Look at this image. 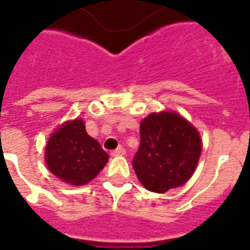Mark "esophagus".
Masks as SVG:
<instances>
[{
  "instance_id": "34e87169",
  "label": "esophagus",
  "mask_w": 250,
  "mask_h": 250,
  "mask_svg": "<svg viewBox=\"0 0 250 250\" xmlns=\"http://www.w3.org/2000/svg\"><path fill=\"white\" fill-rule=\"evenodd\" d=\"M125 149L123 147H119V148L114 149L112 152H111V156H125Z\"/></svg>"
}]
</instances>
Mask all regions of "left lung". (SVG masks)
<instances>
[{
  "label": "left lung",
  "instance_id": "obj_1",
  "mask_svg": "<svg viewBox=\"0 0 250 250\" xmlns=\"http://www.w3.org/2000/svg\"><path fill=\"white\" fill-rule=\"evenodd\" d=\"M200 135L176 112H153L140 123V146L132 160L144 188L164 193L193 175L201 153Z\"/></svg>",
  "mask_w": 250,
  "mask_h": 250
}]
</instances>
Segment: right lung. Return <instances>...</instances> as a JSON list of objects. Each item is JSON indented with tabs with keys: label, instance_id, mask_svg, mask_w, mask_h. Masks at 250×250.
<instances>
[{
	"label": "right lung",
	"instance_id": "obj_1",
	"mask_svg": "<svg viewBox=\"0 0 250 250\" xmlns=\"http://www.w3.org/2000/svg\"><path fill=\"white\" fill-rule=\"evenodd\" d=\"M45 160L50 172L62 182L83 186L103 169L108 155L86 132L83 120L75 119L51 134L46 144Z\"/></svg>",
	"mask_w": 250,
	"mask_h": 250
}]
</instances>
